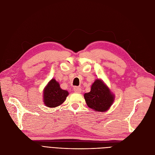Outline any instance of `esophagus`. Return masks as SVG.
I'll list each match as a JSON object with an SVG mask.
<instances>
[{
  "label": "esophagus",
  "instance_id": "1",
  "mask_svg": "<svg viewBox=\"0 0 155 155\" xmlns=\"http://www.w3.org/2000/svg\"><path fill=\"white\" fill-rule=\"evenodd\" d=\"M73 90L75 92H77V93H80L81 92V89L80 87H74Z\"/></svg>",
  "mask_w": 155,
  "mask_h": 155
}]
</instances>
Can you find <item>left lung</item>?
Segmentation results:
<instances>
[{"instance_id": "8db88e82", "label": "left lung", "mask_w": 155, "mask_h": 155, "mask_svg": "<svg viewBox=\"0 0 155 155\" xmlns=\"http://www.w3.org/2000/svg\"><path fill=\"white\" fill-rule=\"evenodd\" d=\"M87 105L97 112L108 110L114 101V95L101 79H97L93 83L91 91L84 94Z\"/></svg>"}]
</instances>
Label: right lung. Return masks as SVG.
Here are the masks:
<instances>
[{
	"label": "right lung",
	"instance_id": "obj_1",
	"mask_svg": "<svg viewBox=\"0 0 155 155\" xmlns=\"http://www.w3.org/2000/svg\"><path fill=\"white\" fill-rule=\"evenodd\" d=\"M69 94L67 91L62 90L59 83L51 79L43 91V102L46 107L54 108L61 105Z\"/></svg>",
	"mask_w": 155,
	"mask_h": 155
}]
</instances>
